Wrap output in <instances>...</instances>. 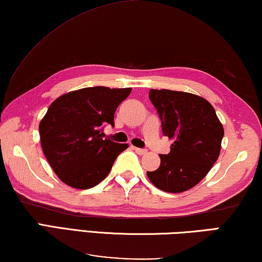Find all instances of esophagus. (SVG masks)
Wrapping results in <instances>:
<instances>
[{
  "label": "esophagus",
  "mask_w": 262,
  "mask_h": 262,
  "mask_svg": "<svg viewBox=\"0 0 262 262\" xmlns=\"http://www.w3.org/2000/svg\"><path fill=\"white\" fill-rule=\"evenodd\" d=\"M134 150L136 154H139V155H144V154L147 152L146 149H141V148H136V147H134Z\"/></svg>",
  "instance_id": "34e87169"
}]
</instances>
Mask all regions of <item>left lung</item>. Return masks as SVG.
<instances>
[{
    "instance_id": "8db88e82",
    "label": "left lung",
    "mask_w": 262,
    "mask_h": 262,
    "mask_svg": "<svg viewBox=\"0 0 262 262\" xmlns=\"http://www.w3.org/2000/svg\"><path fill=\"white\" fill-rule=\"evenodd\" d=\"M162 122V132L173 142L160 155L159 169L147 171L151 183L171 193L198 184L218 160L224 136L211 103L198 95L170 90L149 91Z\"/></svg>"
}]
</instances>
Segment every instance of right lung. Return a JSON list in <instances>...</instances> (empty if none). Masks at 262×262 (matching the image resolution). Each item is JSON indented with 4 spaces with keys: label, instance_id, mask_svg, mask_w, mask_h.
<instances>
[{
    "label": "right lung",
    "instance_id": "1",
    "mask_svg": "<svg viewBox=\"0 0 262 262\" xmlns=\"http://www.w3.org/2000/svg\"><path fill=\"white\" fill-rule=\"evenodd\" d=\"M132 89L95 86L66 93L50 105L39 123L41 149L57 176L72 188L90 189L108 175L126 143L102 139Z\"/></svg>",
    "mask_w": 262,
    "mask_h": 262
}]
</instances>
